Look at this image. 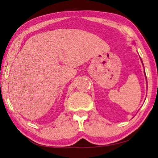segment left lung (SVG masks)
<instances>
[{
	"instance_id": "left-lung-1",
	"label": "left lung",
	"mask_w": 158,
	"mask_h": 158,
	"mask_svg": "<svg viewBox=\"0 0 158 158\" xmlns=\"http://www.w3.org/2000/svg\"><path fill=\"white\" fill-rule=\"evenodd\" d=\"M141 61H142V59H141ZM142 64H143V63H142ZM144 74H145V76H146V74H145V70H144ZM146 79H147V77H146Z\"/></svg>"
}]
</instances>
